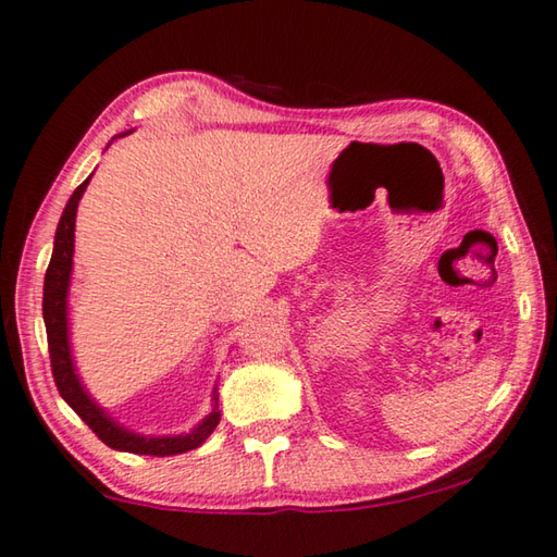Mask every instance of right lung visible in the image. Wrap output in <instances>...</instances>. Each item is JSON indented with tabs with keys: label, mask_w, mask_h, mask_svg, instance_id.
I'll use <instances>...</instances> for the list:
<instances>
[{
	"label": "right lung",
	"mask_w": 557,
	"mask_h": 557,
	"mask_svg": "<svg viewBox=\"0 0 557 557\" xmlns=\"http://www.w3.org/2000/svg\"><path fill=\"white\" fill-rule=\"evenodd\" d=\"M126 134H131V131H126ZM89 180H92V175H89L83 185L73 191V197L67 199L63 216L58 221L53 256H50V265L46 270V280H44V321H46V333H48L50 368H53L55 387L60 392V397L73 407L77 417L83 419L109 448L136 453V455H156V458L195 450L211 436V431L216 429V423L221 419L216 387H214V394H211L214 407H211L207 417L201 419L189 433H180V436H144V433L124 429L119 421L111 419L109 413L99 407L92 397H89L85 384L79 382L75 360H73V348H70L67 295H70V277H73L77 205L85 195Z\"/></svg>",
	"instance_id": "right-lung-1"
}]
</instances>
